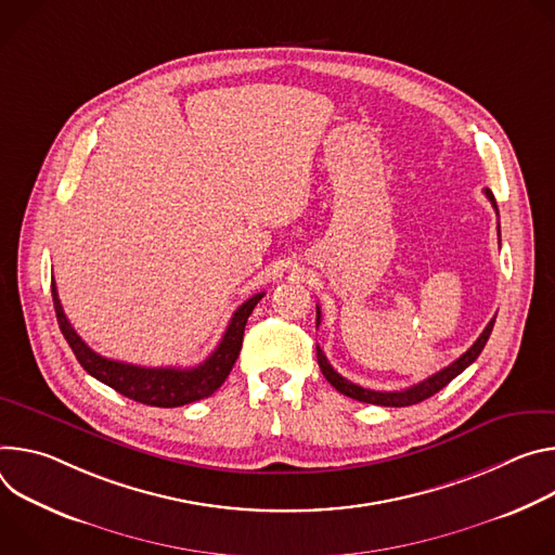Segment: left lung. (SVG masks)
I'll list each match as a JSON object with an SVG mask.
<instances>
[{
  "label": "left lung",
  "instance_id": "obj_1",
  "mask_svg": "<svg viewBox=\"0 0 555 555\" xmlns=\"http://www.w3.org/2000/svg\"><path fill=\"white\" fill-rule=\"evenodd\" d=\"M485 196L489 198L491 207H494L496 214H499L494 194H491L489 190H485ZM320 318H322V313H320V306H318V326H320ZM494 322H496V318H491V322L485 326V331H482L480 337L472 344V348L465 350L454 363H450L448 367H443V371H439L437 375L427 377L425 382H421V384H416V386H412V388H405V390H397V392L367 390V388H361V386H357V384L344 379V377L335 371V367L328 363V359H326V354L322 352L320 346H318V363H320L322 375L328 379V384H331L335 390H339L341 395H346V397H350V399H357V401H363V403H373V405L405 408V405L421 403V401L429 399L433 395H437V392H439L441 388H446L454 377H459L469 363H474L476 357L482 352V348H485V344H487V339H489V335H491V328H494Z\"/></svg>",
  "mask_w": 555,
  "mask_h": 555
}]
</instances>
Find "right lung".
I'll use <instances>...</instances> for the list:
<instances>
[{
    "instance_id": "add662e5",
    "label": "right lung",
    "mask_w": 555,
    "mask_h": 555,
    "mask_svg": "<svg viewBox=\"0 0 555 555\" xmlns=\"http://www.w3.org/2000/svg\"><path fill=\"white\" fill-rule=\"evenodd\" d=\"M264 297V293H256L246 299L237 311L233 313L220 344L216 350L196 367H145L126 361H114L94 352L73 328L68 322L64 306L59 301V293L52 280V301L54 313L61 333L70 344L77 361L83 365V371L99 379L101 384L109 386L118 395L128 397L137 403L154 405V408H178L188 405L201 399L211 397L229 377L231 367L240 354L244 326L249 315L254 313L256 304Z\"/></svg>"
}]
</instances>
